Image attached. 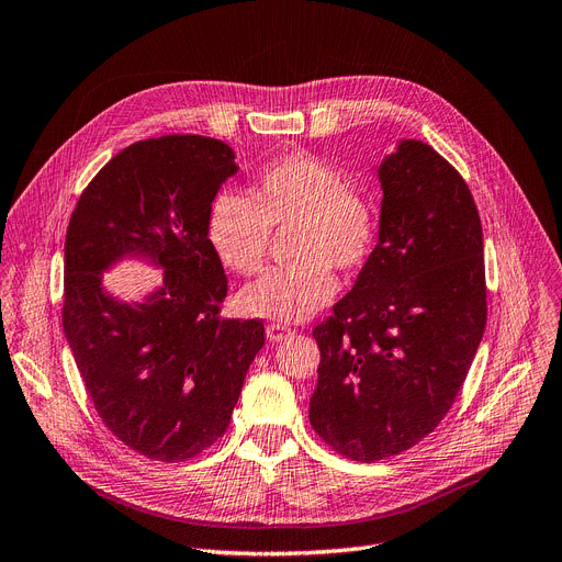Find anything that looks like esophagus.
<instances>
[{"label":"esophagus","instance_id":"1","mask_svg":"<svg viewBox=\"0 0 562 562\" xmlns=\"http://www.w3.org/2000/svg\"><path fill=\"white\" fill-rule=\"evenodd\" d=\"M292 334H294V330L289 328V326H284V324H268V326H266V338H268L270 342H280V340L292 336Z\"/></svg>","mask_w":562,"mask_h":562}]
</instances>
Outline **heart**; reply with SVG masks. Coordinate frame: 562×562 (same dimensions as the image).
<instances>
[{"label": "heart", "mask_w": 562, "mask_h": 562, "mask_svg": "<svg viewBox=\"0 0 562 562\" xmlns=\"http://www.w3.org/2000/svg\"><path fill=\"white\" fill-rule=\"evenodd\" d=\"M292 224L286 252L294 261L270 268L243 289V313L294 324L336 296L340 273H355L378 240V213L368 194L334 164L313 153L270 159L249 184V199L220 192L207 207L205 232L217 259L238 276L263 266L270 228Z\"/></svg>", "instance_id": "b5f03b06"}]
</instances>
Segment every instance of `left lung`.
Wrapping results in <instances>:
<instances>
[{"instance_id":"obj_1","label":"left lung","mask_w":562,"mask_h":562,"mask_svg":"<svg viewBox=\"0 0 562 562\" xmlns=\"http://www.w3.org/2000/svg\"><path fill=\"white\" fill-rule=\"evenodd\" d=\"M378 176L380 243L313 330L322 361L310 424L359 463L396 456L435 430L486 328L482 220L461 173L409 138Z\"/></svg>"}]
</instances>
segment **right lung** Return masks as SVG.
Segmentation results:
<instances>
[{"instance_id":"add662e5","label":"right lung","mask_w":562,"mask_h":562,"mask_svg":"<svg viewBox=\"0 0 562 562\" xmlns=\"http://www.w3.org/2000/svg\"><path fill=\"white\" fill-rule=\"evenodd\" d=\"M238 171L226 143L138 140L82 190L67 226L61 324L94 409L120 442L161 463L215 445L263 347L259 319H222L226 276L207 207ZM124 256L165 268L143 304H120L100 273Z\"/></svg>"}]
</instances>
